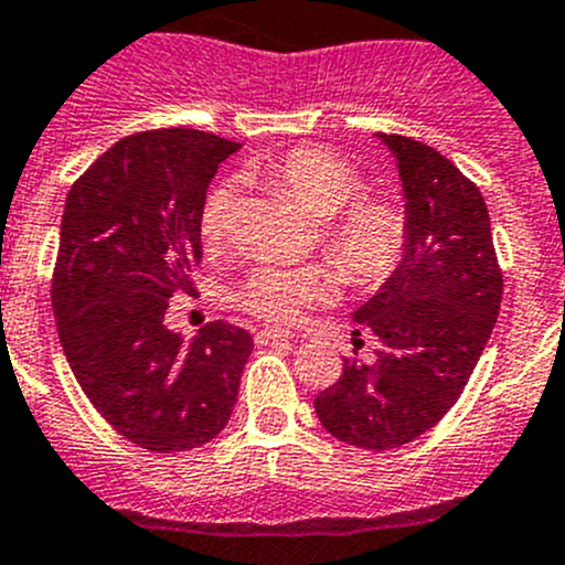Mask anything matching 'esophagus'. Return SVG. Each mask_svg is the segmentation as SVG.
Segmentation results:
<instances>
[{
	"label": "esophagus",
	"instance_id": "esophagus-1",
	"mask_svg": "<svg viewBox=\"0 0 565 565\" xmlns=\"http://www.w3.org/2000/svg\"><path fill=\"white\" fill-rule=\"evenodd\" d=\"M290 338H294V334H290V332H280V329H260V332L255 334V343H258V345L288 343Z\"/></svg>",
	"mask_w": 565,
	"mask_h": 565
}]
</instances>
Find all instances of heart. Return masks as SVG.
Wrapping results in <instances>:
<instances>
[{
    "mask_svg": "<svg viewBox=\"0 0 565 565\" xmlns=\"http://www.w3.org/2000/svg\"><path fill=\"white\" fill-rule=\"evenodd\" d=\"M260 175L299 200L323 222V249L340 275L354 285H379L398 269L406 249V220L384 200H360L362 175L340 156L321 148H296L269 161ZM238 186L216 183L200 209V238L209 249L222 247L233 231ZM327 275L305 269H260L238 290V305L277 327H290L323 296Z\"/></svg>",
    "mask_w": 565,
    "mask_h": 565,
    "instance_id": "1",
    "label": "heart"
}]
</instances>
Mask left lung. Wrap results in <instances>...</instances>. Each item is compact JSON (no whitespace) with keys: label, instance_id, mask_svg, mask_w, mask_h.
I'll return each mask as SVG.
<instances>
[{"label":"left lung","instance_id":"1","mask_svg":"<svg viewBox=\"0 0 565 565\" xmlns=\"http://www.w3.org/2000/svg\"><path fill=\"white\" fill-rule=\"evenodd\" d=\"M376 137L404 186L406 249L354 310V321L379 338L376 356L345 360L343 376L316 398V415L340 443L393 450L459 401L497 323L502 271L483 194L470 178L417 139Z\"/></svg>","mask_w":565,"mask_h":565}]
</instances>
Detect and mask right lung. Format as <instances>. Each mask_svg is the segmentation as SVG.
<instances>
[{"mask_svg": "<svg viewBox=\"0 0 565 565\" xmlns=\"http://www.w3.org/2000/svg\"><path fill=\"white\" fill-rule=\"evenodd\" d=\"M242 148L194 128L122 137L71 186L52 307L76 382L128 443L181 454L231 420L253 354L247 329L211 321L192 340L164 327L203 258L200 209Z\"/></svg>", "mask_w": 565, "mask_h": 565, "instance_id": "1", "label": "right lung"}]
</instances>
